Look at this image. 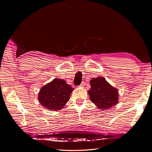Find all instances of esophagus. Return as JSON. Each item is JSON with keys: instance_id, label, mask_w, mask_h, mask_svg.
<instances>
[{"instance_id": "34e87169", "label": "esophagus", "mask_w": 152, "mask_h": 152, "mask_svg": "<svg viewBox=\"0 0 152 152\" xmlns=\"http://www.w3.org/2000/svg\"><path fill=\"white\" fill-rule=\"evenodd\" d=\"M84 86H85V82H82V83L80 84V87H84Z\"/></svg>"}]
</instances>
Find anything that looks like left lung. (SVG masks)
Masks as SVG:
<instances>
[{"instance_id":"left-lung-1","label":"left lung","mask_w":152,"mask_h":152,"mask_svg":"<svg viewBox=\"0 0 152 152\" xmlns=\"http://www.w3.org/2000/svg\"><path fill=\"white\" fill-rule=\"evenodd\" d=\"M88 94L91 101L101 110H108L118 102V91L103 77L93 78L90 81Z\"/></svg>"}]
</instances>
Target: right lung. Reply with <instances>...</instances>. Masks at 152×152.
I'll use <instances>...</instances> for the list:
<instances>
[{
	"mask_svg": "<svg viewBox=\"0 0 152 152\" xmlns=\"http://www.w3.org/2000/svg\"><path fill=\"white\" fill-rule=\"evenodd\" d=\"M73 89L65 80L54 79L40 89L39 102L44 108L50 111L61 110L70 99Z\"/></svg>",
	"mask_w": 152,
	"mask_h": 152,
	"instance_id": "right-lung-1",
	"label": "right lung"
}]
</instances>
